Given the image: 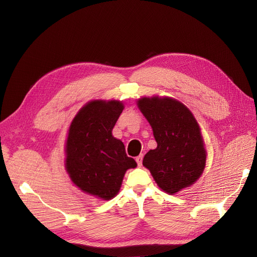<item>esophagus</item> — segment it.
<instances>
[{"instance_id": "esophagus-1", "label": "esophagus", "mask_w": 257, "mask_h": 257, "mask_svg": "<svg viewBox=\"0 0 257 257\" xmlns=\"http://www.w3.org/2000/svg\"><path fill=\"white\" fill-rule=\"evenodd\" d=\"M143 159H144V155L143 154L139 155V157L136 158V163H137L138 166H142L143 165Z\"/></svg>"}]
</instances>
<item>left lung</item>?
Masks as SVG:
<instances>
[{
	"label": "left lung",
	"instance_id": "1",
	"mask_svg": "<svg viewBox=\"0 0 257 257\" xmlns=\"http://www.w3.org/2000/svg\"><path fill=\"white\" fill-rule=\"evenodd\" d=\"M137 105L158 144L157 149L145 155L144 166L166 193L175 194L193 184L204 172L206 150L192 112L168 97H144Z\"/></svg>",
	"mask_w": 257,
	"mask_h": 257
}]
</instances>
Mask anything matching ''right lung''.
<instances>
[{
	"label": "right lung",
	"instance_id": "obj_1",
	"mask_svg": "<svg viewBox=\"0 0 257 257\" xmlns=\"http://www.w3.org/2000/svg\"><path fill=\"white\" fill-rule=\"evenodd\" d=\"M123 104L93 100L73 120L66 142L65 167L72 181L91 195L109 200L116 195L128 168L137 166L111 132Z\"/></svg>",
	"mask_w": 257,
	"mask_h": 257
}]
</instances>
